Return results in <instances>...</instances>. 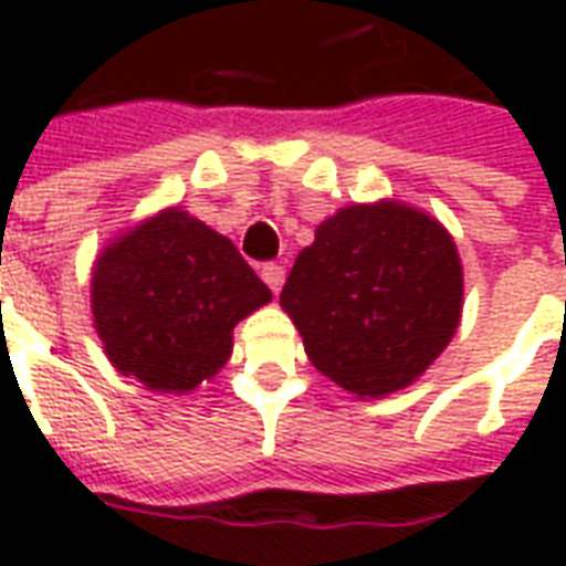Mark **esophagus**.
<instances>
[{
  "mask_svg": "<svg viewBox=\"0 0 566 566\" xmlns=\"http://www.w3.org/2000/svg\"><path fill=\"white\" fill-rule=\"evenodd\" d=\"M260 275H263V282L270 284L272 294H279V291H282V284H284L282 263H263V266H260Z\"/></svg>",
  "mask_w": 566,
  "mask_h": 566,
  "instance_id": "34e87169",
  "label": "esophagus"
}]
</instances>
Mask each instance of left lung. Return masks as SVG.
Wrapping results in <instances>:
<instances>
[{"label": "left lung", "instance_id": "left-lung-1", "mask_svg": "<svg viewBox=\"0 0 566 566\" xmlns=\"http://www.w3.org/2000/svg\"><path fill=\"white\" fill-rule=\"evenodd\" d=\"M451 235L400 202L348 206L300 251L282 287L308 360L357 397L412 385L458 331Z\"/></svg>", "mask_w": 566, "mask_h": 566}]
</instances>
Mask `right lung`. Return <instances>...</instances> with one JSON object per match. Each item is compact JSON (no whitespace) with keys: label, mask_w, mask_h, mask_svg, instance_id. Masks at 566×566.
<instances>
[{"label":"right lung","mask_w":566,"mask_h":566,"mask_svg":"<svg viewBox=\"0 0 566 566\" xmlns=\"http://www.w3.org/2000/svg\"><path fill=\"white\" fill-rule=\"evenodd\" d=\"M272 300L230 239L169 209L105 248L93 321L105 355L150 391H193L227 364L233 327Z\"/></svg>","instance_id":"right-lung-1"}]
</instances>
